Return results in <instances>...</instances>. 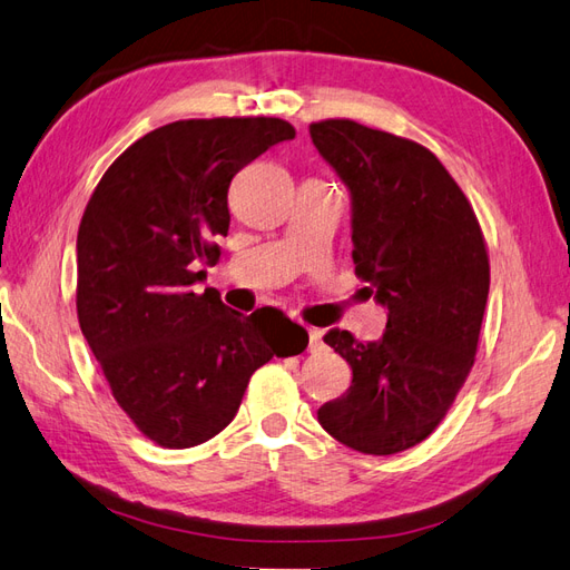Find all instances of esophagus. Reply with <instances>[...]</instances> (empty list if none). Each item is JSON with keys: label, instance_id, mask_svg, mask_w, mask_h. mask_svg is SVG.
Here are the masks:
<instances>
[{"label": "esophagus", "instance_id": "1", "mask_svg": "<svg viewBox=\"0 0 570 570\" xmlns=\"http://www.w3.org/2000/svg\"><path fill=\"white\" fill-rule=\"evenodd\" d=\"M306 350L311 354H317V352L325 350V342H323V337H321V333H317V330H311V333H308V347Z\"/></svg>", "mask_w": 570, "mask_h": 570}]
</instances>
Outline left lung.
Returning <instances> with one entry per match:
<instances>
[{
  "label": "left lung",
  "instance_id": "left-lung-1",
  "mask_svg": "<svg viewBox=\"0 0 570 570\" xmlns=\"http://www.w3.org/2000/svg\"><path fill=\"white\" fill-rule=\"evenodd\" d=\"M352 194V257L364 291L389 308L379 342L330 330L352 386L317 410L327 434L389 456L436 430L479 350L491 262L466 194L425 145L352 121L311 124Z\"/></svg>",
  "mask_w": 570,
  "mask_h": 570
}]
</instances>
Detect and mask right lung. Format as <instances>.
<instances>
[{
	"label": "right lung",
	"mask_w": 570,
	"mask_h": 570,
	"mask_svg": "<svg viewBox=\"0 0 570 570\" xmlns=\"http://www.w3.org/2000/svg\"><path fill=\"white\" fill-rule=\"evenodd\" d=\"M294 136L267 116L167 124L118 155L89 196L77 233V321L118 407L165 449L216 436L262 364L308 345L282 313L240 315L216 288L191 291L204 276L194 264L216 259L228 235L233 177Z\"/></svg>",
	"instance_id": "add662e5"
}]
</instances>
